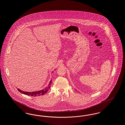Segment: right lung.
<instances>
[{
    "label": "right lung",
    "mask_w": 125,
    "mask_h": 125,
    "mask_svg": "<svg viewBox=\"0 0 125 125\" xmlns=\"http://www.w3.org/2000/svg\"><path fill=\"white\" fill-rule=\"evenodd\" d=\"M53 71L52 73H53ZM52 83V80H51L49 83V84H48V86H47L45 88H44V89H42L41 90H39V91H34V92H27V91H22L21 89H17L18 91L19 92H20L21 93L25 94L26 95H30V96H40V95H44L45 93H47L48 90L51 87V85Z\"/></svg>",
    "instance_id": "right-lung-1"
}]
</instances>
